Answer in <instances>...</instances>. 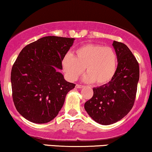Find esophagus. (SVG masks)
<instances>
[{
    "label": "esophagus",
    "mask_w": 152,
    "mask_h": 152,
    "mask_svg": "<svg viewBox=\"0 0 152 152\" xmlns=\"http://www.w3.org/2000/svg\"><path fill=\"white\" fill-rule=\"evenodd\" d=\"M83 87V85H79V84H76V88H81Z\"/></svg>",
    "instance_id": "esophagus-1"
}]
</instances>
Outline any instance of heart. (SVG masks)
Masks as SVG:
<instances>
[{"label": "heart", "instance_id": "b5f03b06", "mask_svg": "<svg viewBox=\"0 0 152 152\" xmlns=\"http://www.w3.org/2000/svg\"><path fill=\"white\" fill-rule=\"evenodd\" d=\"M62 69L69 81H74L83 72L85 81L102 86L113 80L118 70V55L110 47L88 44L75 51L74 56L67 53L62 58Z\"/></svg>", "mask_w": 152, "mask_h": 152}]
</instances>
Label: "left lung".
I'll list each match as a JSON object with an SVG mask.
<instances>
[{
	"mask_svg": "<svg viewBox=\"0 0 152 152\" xmlns=\"http://www.w3.org/2000/svg\"><path fill=\"white\" fill-rule=\"evenodd\" d=\"M118 59V70L110 82L93 88L94 96L84 104L88 114L98 123L108 125L123 118L134 105L140 66L124 43H113Z\"/></svg>",
	"mask_w": 152,
	"mask_h": 152,
	"instance_id": "8db88e82",
	"label": "left lung"
}]
</instances>
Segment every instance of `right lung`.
I'll return each mask as SVG.
<instances>
[{
    "instance_id": "add662e5",
    "label": "right lung",
    "mask_w": 152,
    "mask_h": 152,
    "mask_svg": "<svg viewBox=\"0 0 152 152\" xmlns=\"http://www.w3.org/2000/svg\"><path fill=\"white\" fill-rule=\"evenodd\" d=\"M74 38L44 37L25 46L11 70L12 96L18 113L29 121L42 124L57 115L76 84L58 72Z\"/></svg>"
}]
</instances>
